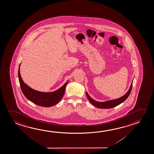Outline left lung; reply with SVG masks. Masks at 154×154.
<instances>
[{"label":"left lung","instance_id":"obj_1","mask_svg":"<svg viewBox=\"0 0 154 154\" xmlns=\"http://www.w3.org/2000/svg\"><path fill=\"white\" fill-rule=\"evenodd\" d=\"M132 86H133V81L131 82V85L130 88L129 89L128 91L124 96L118 99L104 101V102H98V101L94 100V99L91 98L90 96L88 95V92H86V96H87L89 101L93 105L98 107L99 109H111V108H113V107H114L116 106H118V105H120V103H123L124 101L126 100L127 98L128 97V96H129L130 93H131V88H132Z\"/></svg>","mask_w":154,"mask_h":154}]
</instances>
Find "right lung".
<instances>
[{
	"label": "right lung",
	"instance_id": "obj_1",
	"mask_svg": "<svg viewBox=\"0 0 154 154\" xmlns=\"http://www.w3.org/2000/svg\"><path fill=\"white\" fill-rule=\"evenodd\" d=\"M20 64L18 70L19 81L21 89L26 98L37 105L46 107L54 106L61 100L65 92L66 85L68 83V81L61 88L53 92H42L36 91L30 88L23 82L20 73Z\"/></svg>",
	"mask_w": 154,
	"mask_h": 154
}]
</instances>
